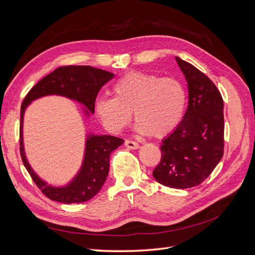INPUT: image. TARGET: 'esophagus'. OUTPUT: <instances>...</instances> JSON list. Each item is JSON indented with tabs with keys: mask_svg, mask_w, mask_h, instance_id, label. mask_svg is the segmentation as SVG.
Masks as SVG:
<instances>
[{
	"mask_svg": "<svg viewBox=\"0 0 255 255\" xmlns=\"http://www.w3.org/2000/svg\"><path fill=\"white\" fill-rule=\"evenodd\" d=\"M125 144H126V146H128V149H132V150H136L139 148V143H137L133 140H126Z\"/></svg>",
	"mask_w": 255,
	"mask_h": 255,
	"instance_id": "obj_1",
	"label": "esophagus"
}]
</instances>
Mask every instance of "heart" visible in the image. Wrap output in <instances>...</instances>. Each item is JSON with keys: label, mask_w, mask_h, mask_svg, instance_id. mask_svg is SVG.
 Instances as JSON below:
<instances>
[{"label": "heart", "mask_w": 255, "mask_h": 255, "mask_svg": "<svg viewBox=\"0 0 255 255\" xmlns=\"http://www.w3.org/2000/svg\"><path fill=\"white\" fill-rule=\"evenodd\" d=\"M112 90L114 98H98L95 110L113 133L121 132L128 125L133 112L138 133L165 137L180 125L186 109V90L174 78L129 72L116 81Z\"/></svg>", "instance_id": "1"}]
</instances>
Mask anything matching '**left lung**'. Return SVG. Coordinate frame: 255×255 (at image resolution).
<instances>
[{"label": "left lung", "instance_id": "left-lung-1", "mask_svg": "<svg viewBox=\"0 0 255 255\" xmlns=\"http://www.w3.org/2000/svg\"><path fill=\"white\" fill-rule=\"evenodd\" d=\"M188 88V107L180 125L161 141V158L153 170L159 184L185 189L201 184L223 155V100L195 66L175 56Z\"/></svg>", "mask_w": 255, "mask_h": 255}]
</instances>
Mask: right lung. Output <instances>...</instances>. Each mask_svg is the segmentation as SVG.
<instances>
[{
  "label": "right lung",
  "mask_w": 255,
  "mask_h": 255,
  "mask_svg": "<svg viewBox=\"0 0 255 255\" xmlns=\"http://www.w3.org/2000/svg\"><path fill=\"white\" fill-rule=\"evenodd\" d=\"M115 74L90 66L60 67L38 82L29 90L21 105L20 115V151L22 161L28 173L43 194L53 201L71 204L86 202L94 198L110 171V156L113 151L125 142L121 138L111 135L88 133L85 138L82 165L72 179L61 186L49 184L38 175L29 165L23 141V119L27 106L35 100L48 96H60L78 102L83 106L87 119L95 114V102L100 89L113 79Z\"/></svg>",
  "instance_id": "add662e5"
}]
</instances>
